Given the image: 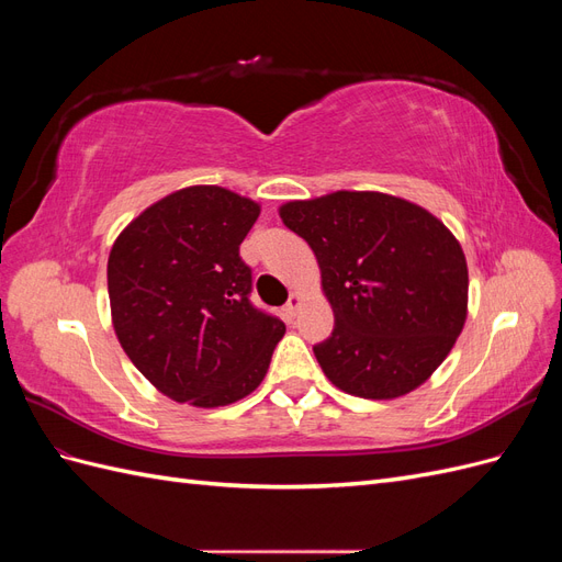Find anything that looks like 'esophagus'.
<instances>
[{"label": "esophagus", "mask_w": 562, "mask_h": 562, "mask_svg": "<svg viewBox=\"0 0 562 562\" xmlns=\"http://www.w3.org/2000/svg\"><path fill=\"white\" fill-rule=\"evenodd\" d=\"M300 302H302V300H300V295H297V293H293L291 297H288V302H285V307H283V312H285V316H288V318H291V321H293V318L297 316V310H300Z\"/></svg>", "instance_id": "obj_1"}]
</instances>
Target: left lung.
Here are the masks:
<instances>
[{
  "instance_id": "8db88e82",
  "label": "left lung",
  "mask_w": 562,
  "mask_h": 562,
  "mask_svg": "<svg viewBox=\"0 0 562 562\" xmlns=\"http://www.w3.org/2000/svg\"><path fill=\"white\" fill-rule=\"evenodd\" d=\"M279 213L314 250L335 314L330 337L314 345L326 378L372 401L429 380L467 321L469 271L450 229L380 192L291 201Z\"/></svg>"
}]
</instances>
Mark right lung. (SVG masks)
Listing matches in <instances>:
<instances>
[{
  "instance_id": "add662e5",
  "label": "right lung",
  "mask_w": 562,
  "mask_h": 562,
  "mask_svg": "<svg viewBox=\"0 0 562 562\" xmlns=\"http://www.w3.org/2000/svg\"><path fill=\"white\" fill-rule=\"evenodd\" d=\"M258 215V203L223 187H184L143 211L112 246L119 345L168 398L229 405L267 375L285 326L250 302L252 271L239 246Z\"/></svg>"
}]
</instances>
